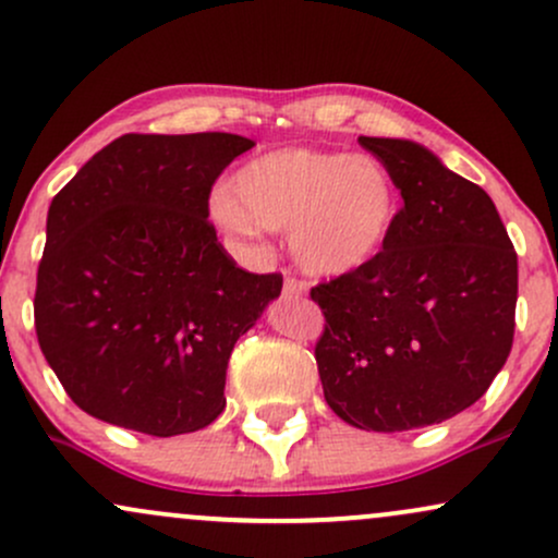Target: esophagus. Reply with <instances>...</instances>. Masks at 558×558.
Wrapping results in <instances>:
<instances>
[{"mask_svg":"<svg viewBox=\"0 0 558 558\" xmlns=\"http://www.w3.org/2000/svg\"><path fill=\"white\" fill-rule=\"evenodd\" d=\"M306 293V283L299 280L296 275H286V283H283V296L286 299H299Z\"/></svg>","mask_w":558,"mask_h":558,"instance_id":"esophagus-1","label":"esophagus"}]
</instances>
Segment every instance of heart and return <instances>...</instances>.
<instances>
[{
	"label": "heart",
	"mask_w": 558,
	"mask_h": 558,
	"mask_svg": "<svg viewBox=\"0 0 558 558\" xmlns=\"http://www.w3.org/2000/svg\"><path fill=\"white\" fill-rule=\"evenodd\" d=\"M213 217L228 233L254 239L288 230L306 272L341 278L369 265L399 217V189L373 157L286 146L248 159L215 191Z\"/></svg>",
	"instance_id": "1"
}]
</instances>
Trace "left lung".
<instances>
[{"mask_svg": "<svg viewBox=\"0 0 558 558\" xmlns=\"http://www.w3.org/2000/svg\"><path fill=\"white\" fill-rule=\"evenodd\" d=\"M403 207L380 254L312 288L325 401L349 425L401 433L472 407L514 341L517 252L496 204L425 146L360 136Z\"/></svg>", "mask_w": 558, "mask_h": 558, "instance_id": "1", "label": "left lung"}]
</instances>
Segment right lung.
I'll return each instance as SVG.
<instances>
[{
	"label": "right lung",
	"mask_w": 558,
	"mask_h": 558,
	"mask_svg": "<svg viewBox=\"0 0 558 558\" xmlns=\"http://www.w3.org/2000/svg\"><path fill=\"white\" fill-rule=\"evenodd\" d=\"M252 146L125 133L52 198L36 336L86 414L170 438L226 409L230 351L283 288L280 272L241 270L207 220L215 181Z\"/></svg>",
	"instance_id": "right-lung-1"
}]
</instances>
